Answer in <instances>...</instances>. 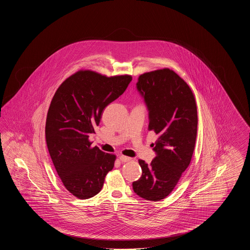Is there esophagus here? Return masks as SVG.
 Masks as SVG:
<instances>
[{
    "instance_id": "obj_1",
    "label": "esophagus",
    "mask_w": 250,
    "mask_h": 250,
    "mask_svg": "<svg viewBox=\"0 0 250 250\" xmlns=\"http://www.w3.org/2000/svg\"><path fill=\"white\" fill-rule=\"evenodd\" d=\"M131 157H128V156H125V155H121L120 156V161L121 162H128V161H130Z\"/></svg>"
}]
</instances>
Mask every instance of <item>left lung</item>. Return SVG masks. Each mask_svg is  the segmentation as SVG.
I'll use <instances>...</instances> for the list:
<instances>
[{"label":"left lung","instance_id":"left-lung-1","mask_svg":"<svg viewBox=\"0 0 250 250\" xmlns=\"http://www.w3.org/2000/svg\"><path fill=\"white\" fill-rule=\"evenodd\" d=\"M137 89L149 111L148 129L157 140L156 156L150 164L140 159L143 174L133 182V190L146 201L158 202L174 189L190 164L195 148L198 113L188 83L168 68L144 73Z\"/></svg>","mask_w":250,"mask_h":250}]
</instances>
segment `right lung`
I'll return each instance as SVG.
<instances>
[{"instance_id":"add662e5","label":"right lung","mask_w":250,"mask_h":250,"mask_svg":"<svg viewBox=\"0 0 250 250\" xmlns=\"http://www.w3.org/2000/svg\"><path fill=\"white\" fill-rule=\"evenodd\" d=\"M131 81L129 75L107 77L80 70L60 85L50 102L45 129L48 153L64 188L78 199L98 194L114 167L116 155L92 147L89 137L104 108Z\"/></svg>"}]
</instances>
